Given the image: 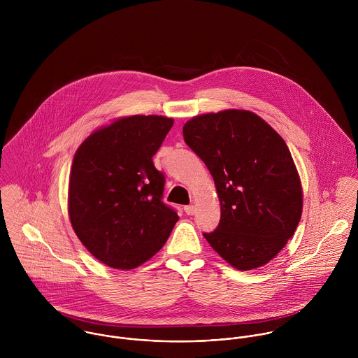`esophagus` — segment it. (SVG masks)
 I'll list each match as a JSON object with an SVG mask.
<instances>
[{
  "mask_svg": "<svg viewBox=\"0 0 358 358\" xmlns=\"http://www.w3.org/2000/svg\"><path fill=\"white\" fill-rule=\"evenodd\" d=\"M185 212L187 215H194L196 213V206L194 205H187V206H185Z\"/></svg>",
  "mask_w": 358,
  "mask_h": 358,
  "instance_id": "obj_1",
  "label": "esophagus"
}]
</instances>
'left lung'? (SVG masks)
<instances>
[{"label": "left lung", "mask_w": 358, "mask_h": 358, "mask_svg": "<svg viewBox=\"0 0 358 358\" xmlns=\"http://www.w3.org/2000/svg\"><path fill=\"white\" fill-rule=\"evenodd\" d=\"M183 136L209 169L220 201V222L204 233L206 241L237 270L264 266L302 216V185L287 143L255 113L234 108L193 117Z\"/></svg>", "instance_id": "1"}]
</instances>
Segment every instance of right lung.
Instances as JSON below:
<instances>
[{
    "instance_id": "add662e5",
    "label": "right lung",
    "mask_w": 358,
    "mask_h": 358,
    "mask_svg": "<svg viewBox=\"0 0 358 358\" xmlns=\"http://www.w3.org/2000/svg\"><path fill=\"white\" fill-rule=\"evenodd\" d=\"M172 125L161 115L122 117L92 132L74 154L70 222L84 247L108 267L141 266L179 220L162 203L165 178L153 164Z\"/></svg>"
}]
</instances>
